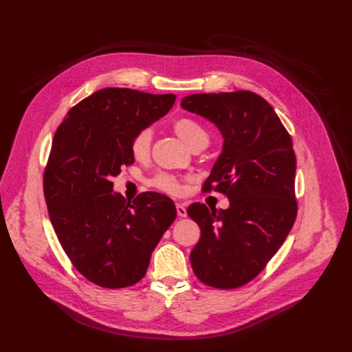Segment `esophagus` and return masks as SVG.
Here are the masks:
<instances>
[{
	"instance_id": "34e87169",
	"label": "esophagus",
	"mask_w": 352,
	"mask_h": 352,
	"mask_svg": "<svg viewBox=\"0 0 352 352\" xmlns=\"http://www.w3.org/2000/svg\"><path fill=\"white\" fill-rule=\"evenodd\" d=\"M176 210H177V216H180V217H186L188 212H186V208H185V205H182V204H176Z\"/></svg>"
}]
</instances>
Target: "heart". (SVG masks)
<instances>
[{"label":"heart","mask_w":352,"mask_h":352,"mask_svg":"<svg viewBox=\"0 0 352 352\" xmlns=\"http://www.w3.org/2000/svg\"><path fill=\"white\" fill-rule=\"evenodd\" d=\"M173 130L176 135L185 142V144L193 150L197 147H206L209 143V135L205 127L196 122L192 117H180L173 123ZM153 131L152 129H142L133 135L130 140V152L135 160L142 162L146 160L152 148ZM148 185L169 195H179L182 190L180 180L167 173H159L148 180Z\"/></svg>","instance_id":"heart-1"}]
</instances>
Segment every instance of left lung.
Returning a JSON list of instances; mask_svg holds the SVG:
<instances>
[{"label": "left lung", "mask_w": 352, "mask_h": 352, "mask_svg": "<svg viewBox=\"0 0 352 352\" xmlns=\"http://www.w3.org/2000/svg\"><path fill=\"white\" fill-rule=\"evenodd\" d=\"M182 107L222 131V155L202 190L219 192L230 204L213 212L200 204L188 208L200 228L190 263L200 282L235 289L265 270L294 226V143L272 106L252 91L190 94Z\"/></svg>", "instance_id": "8db88e82"}]
</instances>
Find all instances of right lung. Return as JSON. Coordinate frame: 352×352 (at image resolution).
<instances>
[{
	"label": "right lung",
	"mask_w": 352,
	"mask_h": 352,
	"mask_svg": "<svg viewBox=\"0 0 352 352\" xmlns=\"http://www.w3.org/2000/svg\"><path fill=\"white\" fill-rule=\"evenodd\" d=\"M175 94L109 87L81 100L57 127L43 176L50 221L73 266L98 287L138 283L176 219L173 200L156 192L129 202L113 177L135 159L130 140L159 120Z\"/></svg>",
	"instance_id": "1"
}]
</instances>
